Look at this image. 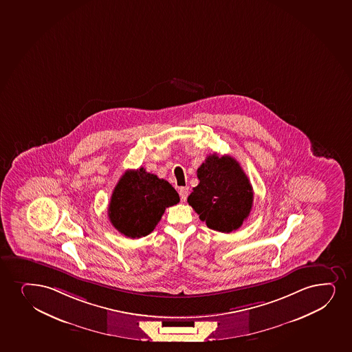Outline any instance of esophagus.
Listing matches in <instances>:
<instances>
[{"mask_svg":"<svg viewBox=\"0 0 352 352\" xmlns=\"http://www.w3.org/2000/svg\"><path fill=\"white\" fill-rule=\"evenodd\" d=\"M179 195H180L182 201H186L187 197H188V187H182L179 190Z\"/></svg>","mask_w":352,"mask_h":352,"instance_id":"esophagus-1","label":"esophagus"}]
</instances>
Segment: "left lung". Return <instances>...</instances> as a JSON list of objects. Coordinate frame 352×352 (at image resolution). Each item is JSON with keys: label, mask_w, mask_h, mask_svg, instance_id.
I'll list each match as a JSON object with an SVG mask.
<instances>
[{"label": "left lung", "mask_w": 352, "mask_h": 352, "mask_svg": "<svg viewBox=\"0 0 352 352\" xmlns=\"http://www.w3.org/2000/svg\"><path fill=\"white\" fill-rule=\"evenodd\" d=\"M198 186L188 195L201 221L214 231H236L248 219L253 204V190L248 175L236 159L212 154L197 170Z\"/></svg>", "instance_id": "left-lung-1"}]
</instances>
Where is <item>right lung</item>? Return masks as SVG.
I'll return each mask as SVG.
<instances>
[{"label": "right lung", "mask_w": 352, "mask_h": 352, "mask_svg": "<svg viewBox=\"0 0 352 352\" xmlns=\"http://www.w3.org/2000/svg\"><path fill=\"white\" fill-rule=\"evenodd\" d=\"M180 201L170 182L144 167L127 170L113 190L108 218L121 234L135 239L153 231L167 207Z\"/></svg>", "instance_id": "add662e5"}]
</instances>
